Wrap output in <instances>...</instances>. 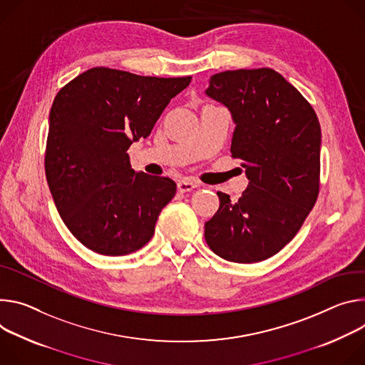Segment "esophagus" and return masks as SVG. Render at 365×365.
<instances>
[{"mask_svg":"<svg viewBox=\"0 0 365 365\" xmlns=\"http://www.w3.org/2000/svg\"><path fill=\"white\" fill-rule=\"evenodd\" d=\"M197 187H198V182H195L192 180H181V181H178V191H181V192L191 191V190H194Z\"/></svg>","mask_w":365,"mask_h":365,"instance_id":"esophagus-1","label":"esophagus"}]
</instances>
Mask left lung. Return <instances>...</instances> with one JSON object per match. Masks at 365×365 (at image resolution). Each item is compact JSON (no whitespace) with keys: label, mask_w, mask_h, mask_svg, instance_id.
Masks as SVG:
<instances>
[{"label":"left lung","mask_w":365,"mask_h":365,"mask_svg":"<svg viewBox=\"0 0 365 365\" xmlns=\"http://www.w3.org/2000/svg\"><path fill=\"white\" fill-rule=\"evenodd\" d=\"M206 94L236 123L232 158L250 185L236 201L217 191L220 206L205 225L219 257L264 261L284 248L313 209L320 188V125L312 104L271 68L215 73Z\"/></svg>","instance_id":"1"}]
</instances>
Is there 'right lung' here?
<instances>
[{
    "label": "right lung",
    "instance_id": "obj_1",
    "mask_svg": "<svg viewBox=\"0 0 365 365\" xmlns=\"http://www.w3.org/2000/svg\"><path fill=\"white\" fill-rule=\"evenodd\" d=\"M190 81L97 66L56 94L49 114L46 180L63 223L88 250L128 255L153 236L177 184L135 173L126 150L149 136Z\"/></svg>",
    "mask_w": 365,
    "mask_h": 365
}]
</instances>
